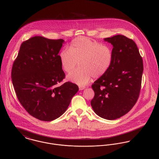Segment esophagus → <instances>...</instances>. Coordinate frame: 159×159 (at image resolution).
<instances>
[{"label":"esophagus","mask_w":159,"mask_h":159,"mask_svg":"<svg viewBox=\"0 0 159 159\" xmlns=\"http://www.w3.org/2000/svg\"><path fill=\"white\" fill-rule=\"evenodd\" d=\"M85 88H86L85 86H80V87H79V89H80V90H81V91L84 89Z\"/></svg>","instance_id":"34e87169"}]
</instances>
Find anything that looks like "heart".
<instances>
[{
	"mask_svg": "<svg viewBox=\"0 0 159 159\" xmlns=\"http://www.w3.org/2000/svg\"><path fill=\"white\" fill-rule=\"evenodd\" d=\"M60 61L64 70L70 73L68 80L83 86L92 76L98 79L107 73L113 61L112 48L108 45L92 41L86 37L75 39L70 46V49L64 48L59 53Z\"/></svg>",
	"mask_w": 159,
	"mask_h": 159,
	"instance_id": "heart-1",
	"label": "heart"
}]
</instances>
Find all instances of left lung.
I'll use <instances>...</instances> for the list:
<instances>
[{"label": "left lung", "mask_w": 159, "mask_h": 159, "mask_svg": "<svg viewBox=\"0 0 159 159\" xmlns=\"http://www.w3.org/2000/svg\"><path fill=\"white\" fill-rule=\"evenodd\" d=\"M113 46V61L109 70L96 80L91 104L100 117L114 120L129 112L138 99L143 62L134 41L122 35L105 39Z\"/></svg>", "instance_id": "left-lung-1"}]
</instances>
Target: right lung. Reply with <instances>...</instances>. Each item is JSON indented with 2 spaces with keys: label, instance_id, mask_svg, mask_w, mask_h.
Here are the masks:
<instances>
[{
  "label": "right lung",
  "instance_id": "1",
  "mask_svg": "<svg viewBox=\"0 0 159 159\" xmlns=\"http://www.w3.org/2000/svg\"><path fill=\"white\" fill-rule=\"evenodd\" d=\"M64 40L35 36L23 42L11 69L17 98L26 111L43 121L65 113L78 86L66 78L58 55Z\"/></svg>",
  "mask_w": 159,
  "mask_h": 159
}]
</instances>
